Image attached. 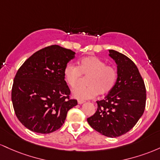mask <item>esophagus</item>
<instances>
[{
	"label": "esophagus",
	"mask_w": 160,
	"mask_h": 160,
	"mask_svg": "<svg viewBox=\"0 0 160 160\" xmlns=\"http://www.w3.org/2000/svg\"><path fill=\"white\" fill-rule=\"evenodd\" d=\"M85 101H84V100H78V104H82V103H85Z\"/></svg>",
	"instance_id": "obj_1"
}]
</instances>
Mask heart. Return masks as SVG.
<instances>
[{"mask_svg": "<svg viewBox=\"0 0 160 160\" xmlns=\"http://www.w3.org/2000/svg\"><path fill=\"white\" fill-rule=\"evenodd\" d=\"M82 76L87 77L86 87H77L72 96L78 100L94 98L97 95H106L113 89L118 77L117 70L107 65L103 60L94 56L81 59L78 66L68 64L63 69V78L68 85L74 88Z\"/></svg>", "mask_w": 160, "mask_h": 160, "instance_id": "1", "label": "heart"}]
</instances>
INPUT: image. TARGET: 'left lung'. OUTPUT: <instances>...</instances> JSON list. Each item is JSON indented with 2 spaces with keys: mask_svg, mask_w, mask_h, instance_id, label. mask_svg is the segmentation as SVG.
<instances>
[{
  "mask_svg": "<svg viewBox=\"0 0 160 160\" xmlns=\"http://www.w3.org/2000/svg\"><path fill=\"white\" fill-rule=\"evenodd\" d=\"M109 56L117 66V81L104 99L97 101L98 109L87 121L103 135L117 138L129 132L142 116L146 88L133 61L114 50H109Z\"/></svg>",
  "mask_w": 160,
  "mask_h": 160,
  "instance_id": "left-lung-1",
  "label": "left lung"
}]
</instances>
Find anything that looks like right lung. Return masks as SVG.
<instances>
[{"label":"right lung","mask_w":160,"mask_h":160,"mask_svg":"<svg viewBox=\"0 0 160 160\" xmlns=\"http://www.w3.org/2000/svg\"><path fill=\"white\" fill-rule=\"evenodd\" d=\"M75 53L59 45L35 52L17 71L11 98L17 119L36 133L49 134L63 125L77 100L69 99L70 90L63 69Z\"/></svg>","instance_id":"obj_1"}]
</instances>
